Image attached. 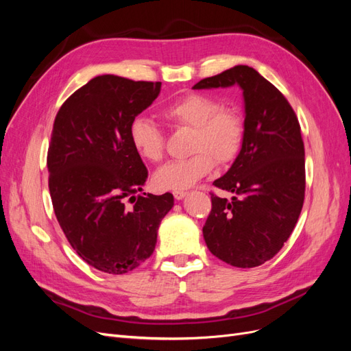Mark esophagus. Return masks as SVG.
<instances>
[{
	"label": "esophagus",
	"instance_id": "obj_1",
	"mask_svg": "<svg viewBox=\"0 0 351 351\" xmlns=\"http://www.w3.org/2000/svg\"><path fill=\"white\" fill-rule=\"evenodd\" d=\"M173 195H174V197H176L177 200H182V199L186 197L187 192H184V190H176V192H174Z\"/></svg>",
	"mask_w": 351,
	"mask_h": 351
}]
</instances>
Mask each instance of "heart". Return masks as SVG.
Here are the masks:
<instances>
[{"instance_id": "heart-1", "label": "heart", "mask_w": 351, "mask_h": 351, "mask_svg": "<svg viewBox=\"0 0 351 351\" xmlns=\"http://www.w3.org/2000/svg\"><path fill=\"white\" fill-rule=\"evenodd\" d=\"M162 114L176 129L193 130L189 147L193 155L159 168L154 176L158 189L187 190L212 171L215 161L224 165L237 158L244 139L243 119L236 110L222 107L215 97L189 93L169 104ZM129 137L134 151L146 161H161L164 134L149 117H134Z\"/></svg>"}]
</instances>
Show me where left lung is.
<instances>
[{
  "label": "left lung",
  "instance_id": "1",
  "mask_svg": "<svg viewBox=\"0 0 351 351\" xmlns=\"http://www.w3.org/2000/svg\"><path fill=\"white\" fill-rule=\"evenodd\" d=\"M237 86L244 101L241 149L214 186L204 226L210 253L237 268L259 267L289 240L304 200V145L300 124L284 95L249 66H236L195 84V89Z\"/></svg>",
  "mask_w": 351,
  "mask_h": 351
}]
</instances>
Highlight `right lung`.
I'll return each instance as SVG.
<instances>
[{
  "label": "right lung",
  "mask_w": 351,
  "mask_h": 351,
  "mask_svg": "<svg viewBox=\"0 0 351 351\" xmlns=\"http://www.w3.org/2000/svg\"><path fill=\"white\" fill-rule=\"evenodd\" d=\"M159 92L161 82L104 74L74 92L56 117L47 158L52 206L71 247L102 272L125 274L149 258L174 206L171 193L134 196L147 169L129 125Z\"/></svg>",
  "instance_id": "obj_1"
}]
</instances>
